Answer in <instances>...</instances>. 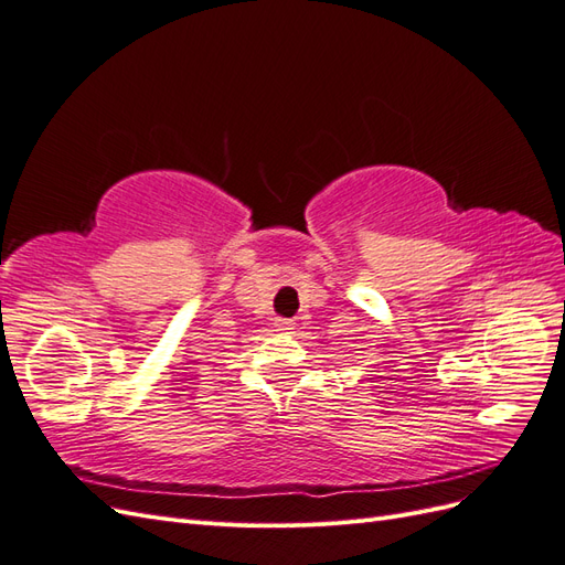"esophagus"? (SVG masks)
Listing matches in <instances>:
<instances>
[{
  "instance_id": "obj_1",
  "label": "esophagus",
  "mask_w": 565,
  "mask_h": 565,
  "mask_svg": "<svg viewBox=\"0 0 565 565\" xmlns=\"http://www.w3.org/2000/svg\"><path fill=\"white\" fill-rule=\"evenodd\" d=\"M276 330L282 334H292L297 330V322L289 320V318H278L276 320Z\"/></svg>"
}]
</instances>
